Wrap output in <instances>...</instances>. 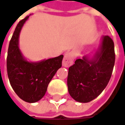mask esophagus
I'll return each mask as SVG.
<instances>
[{"instance_id": "34e87169", "label": "esophagus", "mask_w": 125, "mask_h": 125, "mask_svg": "<svg viewBox=\"0 0 125 125\" xmlns=\"http://www.w3.org/2000/svg\"><path fill=\"white\" fill-rule=\"evenodd\" d=\"M75 58V54L72 52H67L62 60V66L65 67H69L73 63V60Z\"/></svg>"}]
</instances>
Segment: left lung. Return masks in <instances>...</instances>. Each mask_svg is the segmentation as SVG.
Returning <instances> with one entry per match:
<instances>
[{"instance_id": "1", "label": "left lung", "mask_w": 125, "mask_h": 125, "mask_svg": "<svg viewBox=\"0 0 125 125\" xmlns=\"http://www.w3.org/2000/svg\"><path fill=\"white\" fill-rule=\"evenodd\" d=\"M115 61L114 42L109 36H103L93 52L76 60L69 67L67 87L70 96L82 103L98 97L110 81Z\"/></svg>"}]
</instances>
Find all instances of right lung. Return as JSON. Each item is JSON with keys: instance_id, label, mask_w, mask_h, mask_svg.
<instances>
[{"instance_id": "obj_1", "label": "right lung", "mask_w": 125, "mask_h": 125, "mask_svg": "<svg viewBox=\"0 0 125 125\" xmlns=\"http://www.w3.org/2000/svg\"><path fill=\"white\" fill-rule=\"evenodd\" d=\"M30 15L18 22L10 41L7 72L10 85L17 95L25 102L34 103L45 95L50 80L62 66L63 55L38 62L28 60L23 56L19 48V37Z\"/></svg>"}]
</instances>
